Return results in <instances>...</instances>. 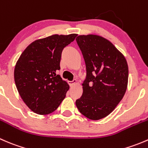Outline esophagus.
Wrapping results in <instances>:
<instances>
[{
  "instance_id": "esophagus-1",
  "label": "esophagus",
  "mask_w": 148,
  "mask_h": 148,
  "mask_svg": "<svg viewBox=\"0 0 148 148\" xmlns=\"http://www.w3.org/2000/svg\"><path fill=\"white\" fill-rule=\"evenodd\" d=\"M69 84L70 85V86H74V85H75V84H77V81L76 79H74L73 80V81H70V82H69Z\"/></svg>"
}]
</instances>
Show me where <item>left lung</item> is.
Wrapping results in <instances>:
<instances>
[{
	"mask_svg": "<svg viewBox=\"0 0 148 148\" xmlns=\"http://www.w3.org/2000/svg\"><path fill=\"white\" fill-rule=\"evenodd\" d=\"M76 41L86 71L82 96L77 99L76 105L84 116L99 120L115 109L126 92L127 62L115 46L100 36L80 35Z\"/></svg>",
	"mask_w": 148,
	"mask_h": 148,
	"instance_id": "1",
	"label": "left lung"
}]
</instances>
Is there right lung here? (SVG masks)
I'll return each instance as SVG.
<instances>
[{"label": "right lung", "instance_id": "add662e5", "mask_svg": "<svg viewBox=\"0 0 148 148\" xmlns=\"http://www.w3.org/2000/svg\"><path fill=\"white\" fill-rule=\"evenodd\" d=\"M77 34L53 35L33 41L18 59L14 80L21 97L31 111L41 115L54 112L69 86L56 74L64 48Z\"/></svg>", "mask_w": 148, "mask_h": 148}]
</instances>
